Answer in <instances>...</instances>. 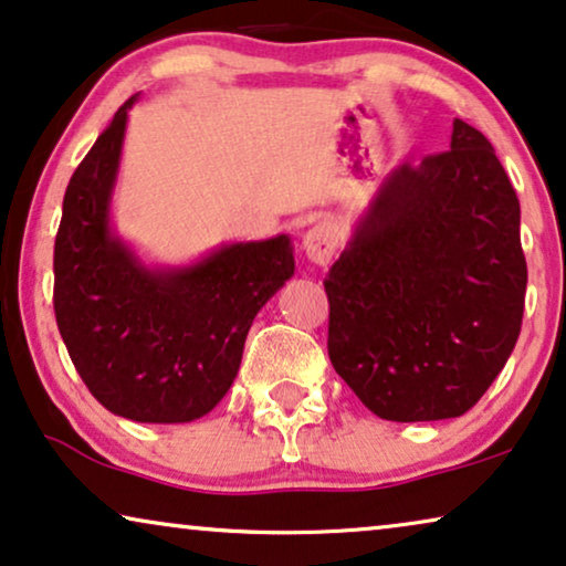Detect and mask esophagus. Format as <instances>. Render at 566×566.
Masks as SVG:
<instances>
[{"label":"esophagus","mask_w":566,"mask_h":566,"mask_svg":"<svg viewBox=\"0 0 566 566\" xmlns=\"http://www.w3.org/2000/svg\"><path fill=\"white\" fill-rule=\"evenodd\" d=\"M301 247H304L308 262H314V265L324 268L337 250V231L332 229L329 223H316V227L306 231Z\"/></svg>","instance_id":"1"}]
</instances>
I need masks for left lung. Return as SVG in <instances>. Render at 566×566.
Returning a JSON list of instances; mask_svg holds the SVG:
<instances>
[{
    "instance_id": "obj_1",
    "label": "left lung",
    "mask_w": 566,
    "mask_h": 566,
    "mask_svg": "<svg viewBox=\"0 0 566 566\" xmlns=\"http://www.w3.org/2000/svg\"><path fill=\"white\" fill-rule=\"evenodd\" d=\"M521 203L482 130L394 167L329 268V360L391 422L461 417L521 335Z\"/></svg>"
}]
</instances>
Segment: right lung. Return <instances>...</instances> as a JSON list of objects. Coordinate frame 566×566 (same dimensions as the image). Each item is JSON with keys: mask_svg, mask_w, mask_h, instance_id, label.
Listing matches in <instances>:
<instances>
[{"mask_svg": "<svg viewBox=\"0 0 566 566\" xmlns=\"http://www.w3.org/2000/svg\"><path fill=\"white\" fill-rule=\"evenodd\" d=\"M134 95L69 180L53 250V308L99 405L134 422L211 412L234 384L254 316L291 281L293 242H231L185 265H149L113 223Z\"/></svg>", "mask_w": 566, "mask_h": 566, "instance_id": "right-lung-1", "label": "right lung"}]
</instances>
